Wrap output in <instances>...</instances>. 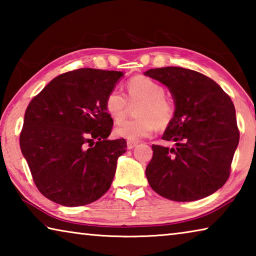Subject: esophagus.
Masks as SVG:
<instances>
[{
  "instance_id": "obj_1",
  "label": "esophagus",
  "mask_w": 256,
  "mask_h": 256,
  "mask_svg": "<svg viewBox=\"0 0 256 256\" xmlns=\"http://www.w3.org/2000/svg\"><path fill=\"white\" fill-rule=\"evenodd\" d=\"M136 144H138V142H136V141H128V144H126L128 149H133Z\"/></svg>"
}]
</instances>
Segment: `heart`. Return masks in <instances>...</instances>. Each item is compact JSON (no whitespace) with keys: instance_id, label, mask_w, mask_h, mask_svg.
I'll list each match as a JSON object with an SVG mask.
<instances>
[{"instance_id":"b5f03b06","label":"heart","mask_w":256,"mask_h":256,"mask_svg":"<svg viewBox=\"0 0 256 256\" xmlns=\"http://www.w3.org/2000/svg\"><path fill=\"white\" fill-rule=\"evenodd\" d=\"M130 102H142L136 110L138 118L125 120L114 128V136L128 141H138L148 138L156 128H164L175 116V106L164 96V88L157 81L144 76H136L128 81ZM128 108V98L118 89H112L105 99V110L114 122L124 118Z\"/></svg>"}]
</instances>
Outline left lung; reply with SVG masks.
I'll return each mask as SVG.
<instances>
[{"instance_id":"left-lung-1","label":"left lung","mask_w":256,"mask_h":256,"mask_svg":"<svg viewBox=\"0 0 256 256\" xmlns=\"http://www.w3.org/2000/svg\"><path fill=\"white\" fill-rule=\"evenodd\" d=\"M146 76L167 86L176 106L162 136L176 146L152 144V159L146 170L151 188L177 202L214 193L229 178L240 142L230 97L210 78L188 68H151Z\"/></svg>"}]
</instances>
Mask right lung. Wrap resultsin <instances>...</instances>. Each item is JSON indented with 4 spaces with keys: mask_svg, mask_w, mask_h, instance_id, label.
Masks as SVG:
<instances>
[{
    "mask_svg": "<svg viewBox=\"0 0 256 256\" xmlns=\"http://www.w3.org/2000/svg\"><path fill=\"white\" fill-rule=\"evenodd\" d=\"M123 72L79 68L52 80L24 112L20 148L34 185L48 200L79 206L105 194L124 138L108 140L105 99Z\"/></svg>",
    "mask_w": 256,
    "mask_h": 256,
    "instance_id": "obj_1",
    "label": "right lung"
}]
</instances>
